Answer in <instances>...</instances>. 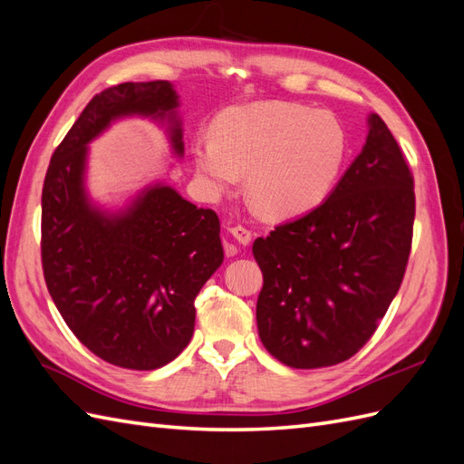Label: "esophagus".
Listing matches in <instances>:
<instances>
[{"label":"esophagus","mask_w":464,"mask_h":464,"mask_svg":"<svg viewBox=\"0 0 464 464\" xmlns=\"http://www.w3.org/2000/svg\"><path fill=\"white\" fill-rule=\"evenodd\" d=\"M228 232L236 237L237 242L244 244V246H247V244L251 242V236H254V234H251V230H247L246 227H242V224H237V227H230Z\"/></svg>","instance_id":"1"}]
</instances>
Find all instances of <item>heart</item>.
Instances as JSON below:
<instances>
[{"label": "heart", "instance_id": "1", "mask_svg": "<svg viewBox=\"0 0 464 464\" xmlns=\"http://www.w3.org/2000/svg\"><path fill=\"white\" fill-rule=\"evenodd\" d=\"M346 154L343 123L325 110L254 102L220 111L213 135L193 145L208 191L236 186L247 170L249 199L271 218L298 217L327 198Z\"/></svg>", "mask_w": 464, "mask_h": 464}]
</instances>
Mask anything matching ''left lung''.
I'll use <instances>...</instances> for the list:
<instances>
[{
  "label": "left lung",
  "mask_w": 464,
  "mask_h": 464,
  "mask_svg": "<svg viewBox=\"0 0 464 464\" xmlns=\"http://www.w3.org/2000/svg\"><path fill=\"white\" fill-rule=\"evenodd\" d=\"M414 213L409 162L372 114L366 145L329 198L254 242L257 329L269 354L298 370L353 358L401 288Z\"/></svg>",
  "instance_id": "obj_1"
}]
</instances>
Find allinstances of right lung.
I'll list each match as a JSON object with an SVG mask.
<instances>
[{
  "instance_id": "add662e5",
  "label": "right lung",
  "mask_w": 464,
  "mask_h": 464,
  "mask_svg": "<svg viewBox=\"0 0 464 464\" xmlns=\"http://www.w3.org/2000/svg\"><path fill=\"white\" fill-rule=\"evenodd\" d=\"M178 94L168 81L121 82L92 96L53 150L42 188V271L67 327L92 354L128 370H157L184 350L195 298L222 259L220 222L168 186L143 191L121 215L85 193L87 143L121 116L170 121L184 154Z\"/></svg>"
}]
</instances>
